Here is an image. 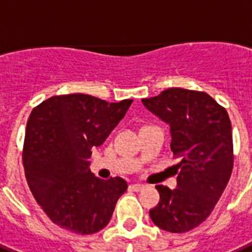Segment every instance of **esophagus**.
<instances>
[{"mask_svg":"<svg viewBox=\"0 0 252 252\" xmlns=\"http://www.w3.org/2000/svg\"><path fill=\"white\" fill-rule=\"evenodd\" d=\"M128 188L131 189L132 192H140L142 189L144 188V185L143 184H131Z\"/></svg>","mask_w":252,"mask_h":252,"instance_id":"34e87169","label":"esophagus"}]
</instances>
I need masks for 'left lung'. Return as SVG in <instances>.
Returning <instances> with one entry per match:
<instances>
[{
    "label": "left lung",
    "instance_id": "obj_1",
    "mask_svg": "<svg viewBox=\"0 0 252 252\" xmlns=\"http://www.w3.org/2000/svg\"><path fill=\"white\" fill-rule=\"evenodd\" d=\"M142 102L169 125L171 150L181 159L177 188L158 185L160 201L150 217L159 229L185 233L209 217L231 176L229 114L205 92L183 88H169Z\"/></svg>",
    "mask_w": 252,
    "mask_h": 252
}]
</instances>
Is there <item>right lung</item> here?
Returning <instances> with one entry per match:
<instances>
[{
    "instance_id": "1",
    "label": "right lung",
    "mask_w": 252,
    "mask_h": 252,
    "mask_svg": "<svg viewBox=\"0 0 252 252\" xmlns=\"http://www.w3.org/2000/svg\"><path fill=\"white\" fill-rule=\"evenodd\" d=\"M131 102L73 93L50 97L32 109L23 143L25 175L36 202L60 227L87 235L110 221L127 183L122 177H95L88 159Z\"/></svg>"
}]
</instances>
